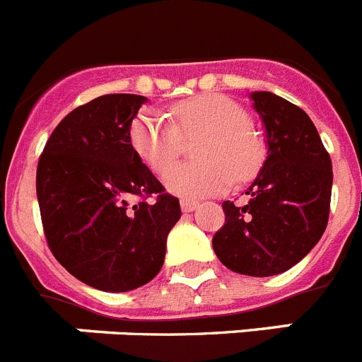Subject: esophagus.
<instances>
[{
    "label": "esophagus",
    "instance_id": "esophagus-1",
    "mask_svg": "<svg viewBox=\"0 0 362 362\" xmlns=\"http://www.w3.org/2000/svg\"><path fill=\"white\" fill-rule=\"evenodd\" d=\"M197 201H192V199H181V209L183 212H192V210L197 209Z\"/></svg>",
    "mask_w": 362,
    "mask_h": 362
}]
</instances>
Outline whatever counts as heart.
I'll list each match as a JSON object with an SVG mask.
<instances>
[{
  "label": "heart",
  "mask_w": 362,
  "mask_h": 362,
  "mask_svg": "<svg viewBox=\"0 0 362 362\" xmlns=\"http://www.w3.org/2000/svg\"><path fill=\"white\" fill-rule=\"evenodd\" d=\"M201 162L168 168L182 153L185 141H195ZM130 143L165 187L185 197L221 194L232 181H248L263 166L267 146L250 124L248 112L223 94L185 99L172 107V121L145 112L130 127Z\"/></svg>",
  "instance_id": "1"
}]
</instances>
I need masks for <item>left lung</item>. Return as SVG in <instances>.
Wrapping results in <instances>:
<instances>
[{
	"mask_svg": "<svg viewBox=\"0 0 362 362\" xmlns=\"http://www.w3.org/2000/svg\"><path fill=\"white\" fill-rule=\"evenodd\" d=\"M252 99L267 127L268 158L246 190L248 203L223 201L225 225L212 246L232 272L268 277L299 263L325 233L334 172L303 108L272 92Z\"/></svg>",
	"mask_w": 362,
	"mask_h": 362,
	"instance_id": "left-lung-1",
	"label": "left lung"
}]
</instances>
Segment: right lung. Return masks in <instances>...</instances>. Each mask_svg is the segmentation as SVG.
I'll return each instance as SVG.
<instances>
[{
  "label": "right lung",
  "instance_id": "1",
  "mask_svg": "<svg viewBox=\"0 0 362 362\" xmlns=\"http://www.w3.org/2000/svg\"><path fill=\"white\" fill-rule=\"evenodd\" d=\"M145 101L107 94L74 108L37 161L50 252L76 279L103 292H129L158 276L168 232L181 217L177 197L130 143V124Z\"/></svg>",
  "mask_w": 362,
  "mask_h": 362
}]
</instances>
